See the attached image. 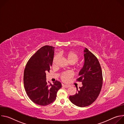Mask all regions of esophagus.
<instances>
[{
    "label": "esophagus",
    "instance_id": "34e87169",
    "mask_svg": "<svg viewBox=\"0 0 124 124\" xmlns=\"http://www.w3.org/2000/svg\"><path fill=\"white\" fill-rule=\"evenodd\" d=\"M62 86L65 87V88H69L70 87V86L68 85H64V84H62Z\"/></svg>",
    "mask_w": 124,
    "mask_h": 124
}]
</instances>
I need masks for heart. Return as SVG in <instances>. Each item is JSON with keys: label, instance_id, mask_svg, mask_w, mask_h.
Instances as JSON below:
<instances>
[{"label": "heart", "instance_id": "b5f03b06", "mask_svg": "<svg viewBox=\"0 0 124 124\" xmlns=\"http://www.w3.org/2000/svg\"><path fill=\"white\" fill-rule=\"evenodd\" d=\"M61 54L63 56H65L67 58V59L68 60L69 62L72 64L76 63V62H77V61L78 60V54H76V52H75L74 51H67V52H63ZM58 58V55H56L54 56V59H53V62H52V64L54 66L55 65L56 61L57 60ZM78 70H80V67L78 66ZM73 76V74L72 72H70V71H67V72H63L62 73H61V74L60 75V78H61V79H62V80H63V81L66 82V81H68V80L70 78H72Z\"/></svg>", "mask_w": 124, "mask_h": 124}]
</instances>
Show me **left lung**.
Segmentation results:
<instances>
[{
  "label": "left lung",
  "mask_w": 124,
  "mask_h": 124,
  "mask_svg": "<svg viewBox=\"0 0 124 124\" xmlns=\"http://www.w3.org/2000/svg\"><path fill=\"white\" fill-rule=\"evenodd\" d=\"M84 64L79 73L77 80L82 82L76 94L70 96L69 99L79 107H85L91 104L98 97L102 85V74L97 58L87 48L84 50Z\"/></svg>",
  "instance_id": "1"
}]
</instances>
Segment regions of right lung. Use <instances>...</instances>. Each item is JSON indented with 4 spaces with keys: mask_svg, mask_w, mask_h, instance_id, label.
Returning <instances> with one entry per match:
<instances>
[{
    "mask_svg": "<svg viewBox=\"0 0 124 124\" xmlns=\"http://www.w3.org/2000/svg\"><path fill=\"white\" fill-rule=\"evenodd\" d=\"M54 49L49 46L42 47L29 59L24 69L23 83L26 94L34 103L40 105L54 102L62 86L58 81L52 84L46 80V73L52 64Z\"/></svg>",
    "mask_w": 124,
    "mask_h": 124,
    "instance_id": "obj_1",
    "label": "right lung"
}]
</instances>
